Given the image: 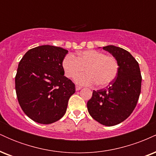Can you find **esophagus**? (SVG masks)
<instances>
[{"label":"esophagus","instance_id":"obj_1","mask_svg":"<svg viewBox=\"0 0 156 156\" xmlns=\"http://www.w3.org/2000/svg\"><path fill=\"white\" fill-rule=\"evenodd\" d=\"M81 89V87H79V86H76V91H78V90H80V89Z\"/></svg>","mask_w":156,"mask_h":156}]
</instances>
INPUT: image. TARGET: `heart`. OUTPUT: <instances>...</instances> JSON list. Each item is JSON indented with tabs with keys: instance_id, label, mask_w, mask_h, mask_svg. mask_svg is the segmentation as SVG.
I'll return each instance as SVG.
<instances>
[{
	"instance_id": "heart-1",
	"label": "heart",
	"mask_w": 156,
	"mask_h": 156,
	"mask_svg": "<svg viewBox=\"0 0 156 156\" xmlns=\"http://www.w3.org/2000/svg\"><path fill=\"white\" fill-rule=\"evenodd\" d=\"M62 66L67 78H73L85 69L87 73L76 75L75 81L83 86L96 83L100 87L112 83L117 78L119 69L115 56L95 50L82 51L76 57L67 55L64 58Z\"/></svg>"
}]
</instances>
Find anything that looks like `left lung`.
<instances>
[{"label":"left lung","mask_w":156,"mask_h":156,"mask_svg":"<svg viewBox=\"0 0 156 156\" xmlns=\"http://www.w3.org/2000/svg\"><path fill=\"white\" fill-rule=\"evenodd\" d=\"M103 49L117 58L119 73L108 87L93 90L87 108L91 117L98 122L113 126L126 119L136 106L141 93V75L139 63L128 51L114 45Z\"/></svg>","instance_id":"8db88e82"}]
</instances>
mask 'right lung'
Returning <instances> with one entry per match:
<instances>
[{"label":"right lung","mask_w":156,"mask_h":156,"mask_svg":"<svg viewBox=\"0 0 156 156\" xmlns=\"http://www.w3.org/2000/svg\"><path fill=\"white\" fill-rule=\"evenodd\" d=\"M68 51L52 45L32 48L19 62L15 89L22 110L32 120L51 124L65 114L76 86L64 75Z\"/></svg>","instance_id":"obj_1"}]
</instances>
